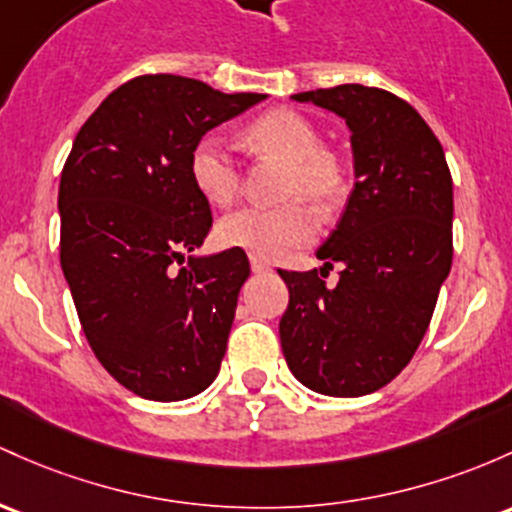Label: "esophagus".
<instances>
[{
  "mask_svg": "<svg viewBox=\"0 0 512 512\" xmlns=\"http://www.w3.org/2000/svg\"><path fill=\"white\" fill-rule=\"evenodd\" d=\"M250 267H252V272H255V274H265V272H269V269H272L265 257H260V255H250Z\"/></svg>",
  "mask_w": 512,
  "mask_h": 512,
  "instance_id": "esophagus-1",
  "label": "esophagus"
}]
</instances>
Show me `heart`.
Listing matches in <instances>:
<instances>
[{
	"label": "heart",
	"mask_w": 512,
	"mask_h": 512,
	"mask_svg": "<svg viewBox=\"0 0 512 512\" xmlns=\"http://www.w3.org/2000/svg\"><path fill=\"white\" fill-rule=\"evenodd\" d=\"M250 148L286 162L284 196H301L316 209H330L347 189L340 157L320 148V133L306 116L289 109L262 114L245 128ZM189 177L196 192L211 204H228L238 192L240 167L218 133H206L189 155ZM313 218L306 206L284 204L277 209L243 206L218 221L216 238L223 247H238L260 257H279L313 238Z\"/></svg>",
	"instance_id": "heart-1"
}]
</instances>
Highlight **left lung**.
<instances>
[{
	"instance_id": "8db88e82",
	"label": "left lung",
	"mask_w": 512,
	"mask_h": 512,
	"mask_svg": "<svg viewBox=\"0 0 512 512\" xmlns=\"http://www.w3.org/2000/svg\"><path fill=\"white\" fill-rule=\"evenodd\" d=\"M345 119L355 189L318 247L323 267L284 272L279 320L291 374L323 396L355 398L411 362L452 269V174L423 116L386 89L340 84L291 94ZM341 265L330 290L322 274Z\"/></svg>"
}]
</instances>
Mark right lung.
Returning <instances> with one entry per match:
<instances>
[{"label": "right lung", "instance_id": "right-lung-1", "mask_svg": "<svg viewBox=\"0 0 512 512\" xmlns=\"http://www.w3.org/2000/svg\"><path fill=\"white\" fill-rule=\"evenodd\" d=\"M265 99L143 75L101 101L72 143L58 192L60 265L94 355L150 401L192 398L221 369L250 262L230 247L179 267L213 221L189 155Z\"/></svg>", "mask_w": 512, "mask_h": 512}]
</instances>
